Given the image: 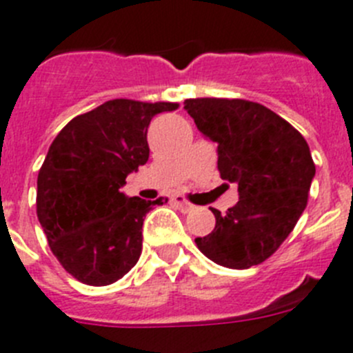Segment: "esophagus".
Returning a JSON list of instances; mask_svg holds the SVG:
<instances>
[{
  "instance_id": "1",
  "label": "esophagus",
  "mask_w": 353,
  "mask_h": 353,
  "mask_svg": "<svg viewBox=\"0 0 353 353\" xmlns=\"http://www.w3.org/2000/svg\"><path fill=\"white\" fill-rule=\"evenodd\" d=\"M172 202H174V204H176L177 208H179L183 212H188V211H192V209H193V205L190 204L188 200H184L183 196H179V195L172 196Z\"/></svg>"
}]
</instances>
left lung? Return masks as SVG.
Returning a JSON list of instances; mask_svg holds the SVG:
<instances>
[{
    "instance_id": "8db88e82",
    "label": "left lung",
    "mask_w": 353,
    "mask_h": 353,
    "mask_svg": "<svg viewBox=\"0 0 353 353\" xmlns=\"http://www.w3.org/2000/svg\"><path fill=\"white\" fill-rule=\"evenodd\" d=\"M184 109L199 132L218 144L221 179L237 184L239 202L214 230L196 237L212 262L248 269L269 259L294 230L315 177L310 145L283 117L255 101L190 98Z\"/></svg>"
}]
</instances>
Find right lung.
Wrapping results in <instances>:
<instances>
[{
  "label": "right lung",
  "mask_w": 353,
  "mask_h": 353,
  "mask_svg": "<svg viewBox=\"0 0 353 353\" xmlns=\"http://www.w3.org/2000/svg\"><path fill=\"white\" fill-rule=\"evenodd\" d=\"M177 103L109 100L74 117L50 144L37 181V214L54 256L93 287L126 274L142 253V225L167 199L126 196V176L149 158L148 126Z\"/></svg>",
  "instance_id": "add662e5"
}]
</instances>
